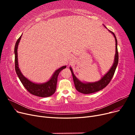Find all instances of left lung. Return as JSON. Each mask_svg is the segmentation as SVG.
I'll return each mask as SVG.
<instances>
[{"instance_id": "left-lung-1", "label": "left lung", "mask_w": 135, "mask_h": 135, "mask_svg": "<svg viewBox=\"0 0 135 135\" xmlns=\"http://www.w3.org/2000/svg\"><path fill=\"white\" fill-rule=\"evenodd\" d=\"M109 31L110 32H112V34H113L114 38H115V39L116 50H115V59H114V64L111 69H110L109 71L103 78H102L100 80L96 81V82H94V83H85L81 82V81H80L78 79L76 78V77L75 76L74 73H73L72 69L71 68V67H70V69L72 73L73 80H74L75 88L78 91L81 93H84V94L92 93L103 89L105 87H107L108 84L110 83V81H111L112 78L114 74V73L115 71V69L117 68L118 63V59H119V57H118V48H117V40L114 32L109 30Z\"/></svg>"}]
</instances>
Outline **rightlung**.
I'll return each mask as SVG.
<instances>
[{
	"label": "right lung",
	"mask_w": 135,
	"mask_h": 135,
	"mask_svg": "<svg viewBox=\"0 0 135 135\" xmlns=\"http://www.w3.org/2000/svg\"><path fill=\"white\" fill-rule=\"evenodd\" d=\"M21 36L17 39V42L15 44V70L16 71V74H17L18 78L20 79L21 82L23 84L28 92L31 94L38 97H47L52 96L54 94L56 89L57 81V77L60 72L63 70L64 69L66 68V66H64L61 67L57 70H56L53 74L51 78L47 81L46 83L42 84H37L32 82L30 80L27 79L26 77L24 76L21 73V71L20 70L18 65V58H17V49L18 45L20 43V40L21 38Z\"/></svg>",
	"instance_id": "right-lung-1"
}]
</instances>
